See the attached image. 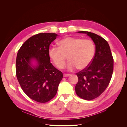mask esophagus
<instances>
[{
    "label": "esophagus",
    "mask_w": 127,
    "mask_h": 127,
    "mask_svg": "<svg viewBox=\"0 0 127 127\" xmlns=\"http://www.w3.org/2000/svg\"><path fill=\"white\" fill-rule=\"evenodd\" d=\"M70 74H64V77H68L69 76H70Z\"/></svg>",
    "instance_id": "34e87169"
}]
</instances>
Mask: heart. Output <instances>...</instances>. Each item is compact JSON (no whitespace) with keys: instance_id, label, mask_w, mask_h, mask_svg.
I'll return each mask as SVG.
<instances>
[{"instance_id":"1","label":"heart","mask_w":127,"mask_h":127,"mask_svg":"<svg viewBox=\"0 0 127 127\" xmlns=\"http://www.w3.org/2000/svg\"><path fill=\"white\" fill-rule=\"evenodd\" d=\"M58 48L52 47L49 50V56L55 66L60 69L66 64L67 57L69 60L67 69L82 70L87 67L93 60L95 48L93 42L89 39L67 37L58 43Z\"/></svg>"}]
</instances>
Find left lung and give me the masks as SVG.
<instances>
[{
  "label": "left lung",
  "mask_w": 127,
  "mask_h": 127,
  "mask_svg": "<svg viewBox=\"0 0 127 127\" xmlns=\"http://www.w3.org/2000/svg\"><path fill=\"white\" fill-rule=\"evenodd\" d=\"M87 34L95 44V53L91 64L76 74L78 81L75 86L79 97L92 100L98 97L108 86L113 71V58L107 42L97 34L87 31Z\"/></svg>",
  "instance_id": "obj_1"
}]
</instances>
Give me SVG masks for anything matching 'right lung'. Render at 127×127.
Here are the masks:
<instances>
[{"label": "right lung", "mask_w": 127, "mask_h": 127, "mask_svg": "<svg viewBox=\"0 0 127 127\" xmlns=\"http://www.w3.org/2000/svg\"><path fill=\"white\" fill-rule=\"evenodd\" d=\"M57 36L55 33H41L30 37L18 50L16 60V75L22 90L39 103H46L55 96L63 72L50 63V45ZM32 59L38 66L30 64Z\"/></svg>", "instance_id": "right-lung-1"}]
</instances>
